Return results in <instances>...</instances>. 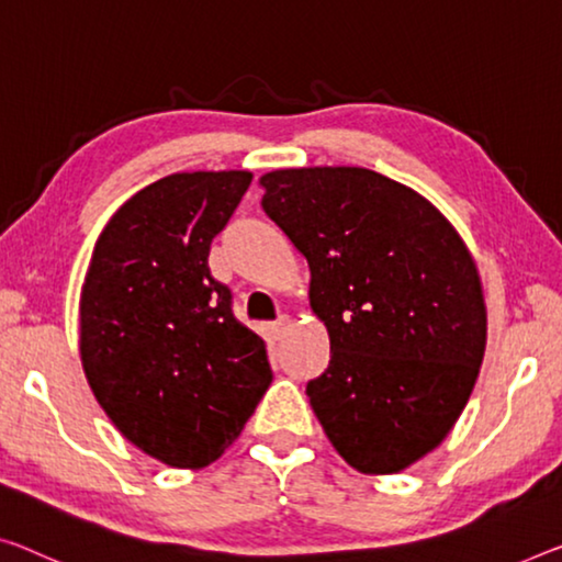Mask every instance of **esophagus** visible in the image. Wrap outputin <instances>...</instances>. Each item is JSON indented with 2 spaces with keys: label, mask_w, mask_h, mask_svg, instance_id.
Wrapping results in <instances>:
<instances>
[{
  "label": "esophagus",
  "mask_w": 562,
  "mask_h": 562,
  "mask_svg": "<svg viewBox=\"0 0 562 562\" xmlns=\"http://www.w3.org/2000/svg\"><path fill=\"white\" fill-rule=\"evenodd\" d=\"M286 326H289V322L286 318H279V322H271L269 326H266V331H269V339H281L283 336V331H286Z\"/></svg>",
  "instance_id": "34e87169"
}]
</instances>
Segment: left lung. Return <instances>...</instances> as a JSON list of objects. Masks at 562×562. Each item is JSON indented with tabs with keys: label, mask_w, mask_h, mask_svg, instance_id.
Returning <instances> with one entry per match:
<instances>
[{
	"label": "left lung",
	"mask_w": 562,
	"mask_h": 562,
	"mask_svg": "<svg viewBox=\"0 0 562 562\" xmlns=\"http://www.w3.org/2000/svg\"><path fill=\"white\" fill-rule=\"evenodd\" d=\"M263 211L304 254L331 359L311 409L353 470H407L450 435L477 382L487 306L477 263L425 195L349 166L271 170Z\"/></svg>",
	"instance_id": "1"
}]
</instances>
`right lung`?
Instances as JSON below:
<instances>
[{"mask_svg": "<svg viewBox=\"0 0 562 562\" xmlns=\"http://www.w3.org/2000/svg\"><path fill=\"white\" fill-rule=\"evenodd\" d=\"M248 170L160 178L102 228L80 293L85 376L127 442L201 470L236 442L271 384L266 341L236 322L211 276V240L251 186Z\"/></svg>", "mask_w": 562, "mask_h": 562, "instance_id": "obj_1", "label": "right lung"}]
</instances>
